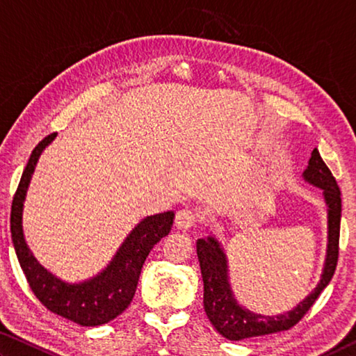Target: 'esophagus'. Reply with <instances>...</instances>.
Masks as SVG:
<instances>
[{"mask_svg": "<svg viewBox=\"0 0 356 356\" xmlns=\"http://www.w3.org/2000/svg\"><path fill=\"white\" fill-rule=\"evenodd\" d=\"M197 215L191 209L179 210L176 215V226L177 229H190L196 225Z\"/></svg>", "mask_w": 356, "mask_h": 356, "instance_id": "1", "label": "esophagus"}]
</instances>
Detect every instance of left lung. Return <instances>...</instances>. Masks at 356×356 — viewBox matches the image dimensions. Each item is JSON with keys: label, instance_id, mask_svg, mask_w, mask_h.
<instances>
[{"label": "left lung", "instance_id": "left-lung-1", "mask_svg": "<svg viewBox=\"0 0 356 356\" xmlns=\"http://www.w3.org/2000/svg\"><path fill=\"white\" fill-rule=\"evenodd\" d=\"M306 184L317 186L327 207V254L317 286L300 300L292 309L281 314L265 316L252 312L234 295L229 278L227 254L218 238L212 232L206 238H197L196 252L204 282V311L218 333L229 341H243L248 337L278 333L293 327L306 314L318 295L328 286L336 270L339 252L341 226V191L333 174L323 163L318 150L311 152L308 166L301 174Z\"/></svg>", "mask_w": 356, "mask_h": 356}]
</instances>
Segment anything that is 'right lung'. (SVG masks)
<instances>
[{
	"instance_id": "1",
	"label": "right lung",
	"mask_w": 356,
	"mask_h": 356,
	"mask_svg": "<svg viewBox=\"0 0 356 356\" xmlns=\"http://www.w3.org/2000/svg\"><path fill=\"white\" fill-rule=\"evenodd\" d=\"M55 138L56 134L48 135L34 147L22 174L10 210L12 243L29 287L47 309L81 327H97L114 321L129 308L130 301L134 300L143 264L150 250L170 234L174 212L170 210L141 220L120 243L106 267L94 276L69 282L53 275L29 250L23 232V209L40 155L55 141Z\"/></svg>"
}]
</instances>
